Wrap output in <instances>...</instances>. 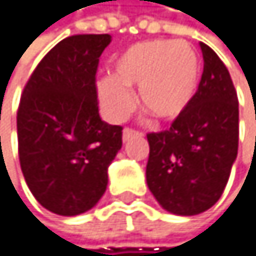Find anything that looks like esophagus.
<instances>
[{
	"instance_id": "esophagus-1",
	"label": "esophagus",
	"mask_w": 256,
	"mask_h": 256,
	"mask_svg": "<svg viewBox=\"0 0 256 256\" xmlns=\"http://www.w3.org/2000/svg\"><path fill=\"white\" fill-rule=\"evenodd\" d=\"M141 132L135 130V129H130V127H126V129L122 130V141H129L130 138L134 136H140Z\"/></svg>"
}]
</instances>
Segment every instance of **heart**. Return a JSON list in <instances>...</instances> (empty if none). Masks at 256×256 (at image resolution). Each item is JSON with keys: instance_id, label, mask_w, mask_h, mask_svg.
<instances>
[{"instance_id": "heart-1", "label": "heart", "mask_w": 256, "mask_h": 256, "mask_svg": "<svg viewBox=\"0 0 256 256\" xmlns=\"http://www.w3.org/2000/svg\"><path fill=\"white\" fill-rule=\"evenodd\" d=\"M200 83V60L190 44L144 40L130 45L110 62V76L97 80L104 114L121 121L134 108L130 89L138 88L141 108L154 120L172 122L192 103Z\"/></svg>"}]
</instances>
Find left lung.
I'll list each match as a JSON object with an SVG mask.
<instances>
[{"label":"left lung","mask_w":256,"mask_h":256,"mask_svg":"<svg viewBox=\"0 0 256 256\" xmlns=\"http://www.w3.org/2000/svg\"><path fill=\"white\" fill-rule=\"evenodd\" d=\"M204 74L186 112L168 130L148 134L147 185L176 216H196L220 198L238 152V98L228 68L200 42Z\"/></svg>","instance_id":"8db88e82"}]
</instances>
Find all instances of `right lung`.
<instances>
[{
	"label": "right lung",
	"mask_w": 256,
	"mask_h": 256,
	"mask_svg": "<svg viewBox=\"0 0 256 256\" xmlns=\"http://www.w3.org/2000/svg\"><path fill=\"white\" fill-rule=\"evenodd\" d=\"M110 40V34L60 40L24 88L16 116L21 170L34 198L54 214L94 208L122 146V127L98 115L96 72Z\"/></svg>",
	"instance_id": "right-lung-1"
}]
</instances>
